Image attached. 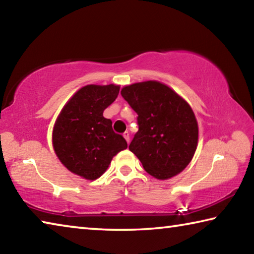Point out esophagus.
<instances>
[{
  "instance_id": "obj_1",
  "label": "esophagus",
  "mask_w": 254,
  "mask_h": 254,
  "mask_svg": "<svg viewBox=\"0 0 254 254\" xmlns=\"http://www.w3.org/2000/svg\"><path fill=\"white\" fill-rule=\"evenodd\" d=\"M123 136H124V139L127 140V143L130 142V133H128L127 131V132H124V133H123Z\"/></svg>"
}]
</instances>
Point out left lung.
<instances>
[{"label":"left lung","instance_id":"obj_1","mask_svg":"<svg viewBox=\"0 0 254 254\" xmlns=\"http://www.w3.org/2000/svg\"><path fill=\"white\" fill-rule=\"evenodd\" d=\"M137 114V131L128 149L144 170L169 179L186 168L198 142V126L188 103L156 80L126 86L121 91Z\"/></svg>","mask_w":254,"mask_h":254}]
</instances>
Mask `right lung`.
I'll return each mask as SVG.
<instances>
[{
  "mask_svg": "<svg viewBox=\"0 0 254 254\" xmlns=\"http://www.w3.org/2000/svg\"><path fill=\"white\" fill-rule=\"evenodd\" d=\"M120 86L87 85L74 94L60 112L53 131L55 152L64 166L85 179L105 173L112 158L127 148L103 112L118 97Z\"/></svg>",
  "mask_w": 254,
  "mask_h": 254,
  "instance_id": "add662e5",
  "label": "right lung"
}]
</instances>
